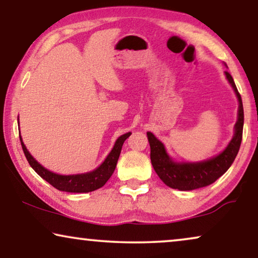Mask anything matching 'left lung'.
<instances>
[{"mask_svg": "<svg viewBox=\"0 0 258 258\" xmlns=\"http://www.w3.org/2000/svg\"><path fill=\"white\" fill-rule=\"evenodd\" d=\"M224 74L231 88L236 93L238 99V113L233 139L228 144L226 150L221 152L219 155L200 162H175L167 154L164 144L158 140L153 133L147 132L151 146L152 165L159 177L170 188L179 190H193L209 186L229 169L236 158L242 141L244 113H243L241 94L237 91L233 77L228 71Z\"/></svg>", "mask_w": 258, "mask_h": 258, "instance_id": "left-lung-1", "label": "left lung"}]
</instances>
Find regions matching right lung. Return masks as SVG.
<instances>
[{"label":"right lung","instance_id":"obj_1","mask_svg":"<svg viewBox=\"0 0 258 258\" xmlns=\"http://www.w3.org/2000/svg\"><path fill=\"white\" fill-rule=\"evenodd\" d=\"M20 124V122H19ZM131 136V133L122 134L115 141L113 148L107 155L103 164H101L98 168H96L92 172H88L84 174H74V175H60V174H56L51 172V170L46 169L41 164H38L35 160L34 157L29 153V151L25 147L23 141H22V137L20 136L21 145L23 148L24 155L27 158L29 165L32 167V169L38 174L42 179L56 188L58 190L68 191V193H89V191H93L98 189V188L103 187L107 180L110 179L112 174H113L115 166H117L119 155H120L121 147L124 141Z\"/></svg>","mask_w":258,"mask_h":258}]
</instances>
